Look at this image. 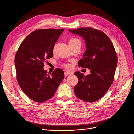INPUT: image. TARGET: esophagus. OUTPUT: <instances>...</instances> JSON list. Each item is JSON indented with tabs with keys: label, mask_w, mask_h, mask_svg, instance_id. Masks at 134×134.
Listing matches in <instances>:
<instances>
[{
	"label": "esophagus",
	"mask_w": 134,
	"mask_h": 134,
	"mask_svg": "<svg viewBox=\"0 0 134 134\" xmlns=\"http://www.w3.org/2000/svg\"><path fill=\"white\" fill-rule=\"evenodd\" d=\"M71 74H72V73H71V72H68V71L65 72V76H67V75H71Z\"/></svg>",
	"instance_id": "esophagus-1"
}]
</instances>
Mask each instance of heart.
<instances>
[{
  "label": "heart",
  "mask_w": 134,
  "mask_h": 134,
  "mask_svg": "<svg viewBox=\"0 0 134 134\" xmlns=\"http://www.w3.org/2000/svg\"><path fill=\"white\" fill-rule=\"evenodd\" d=\"M68 43L71 47H72V46H75V45H78V44H80V45L81 44L80 40L78 38H76V37L70 38L68 40ZM56 48V44H55L54 47V48H53L54 52L55 51ZM64 66L66 68H68V67H69L70 66L69 65H65Z\"/></svg>",
  "instance_id": "b5f03b06"
}]
</instances>
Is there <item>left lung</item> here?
<instances>
[{"instance_id": "left-lung-1", "label": "left lung", "mask_w": 134, "mask_h": 134, "mask_svg": "<svg viewBox=\"0 0 134 134\" xmlns=\"http://www.w3.org/2000/svg\"><path fill=\"white\" fill-rule=\"evenodd\" d=\"M70 32L85 40L86 49L79 62V67L90 69L85 76L75 72L79 81L74 93L80 99L94 102L104 96L111 86L117 64V56L111 41L103 32L91 27H81Z\"/></svg>"}]
</instances>
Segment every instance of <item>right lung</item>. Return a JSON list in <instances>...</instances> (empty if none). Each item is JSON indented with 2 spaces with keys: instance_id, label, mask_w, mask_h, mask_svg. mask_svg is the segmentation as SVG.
<instances>
[{
  "instance_id": "right-lung-1",
  "label": "right lung",
  "mask_w": 134,
  "mask_h": 134,
  "mask_svg": "<svg viewBox=\"0 0 134 134\" xmlns=\"http://www.w3.org/2000/svg\"><path fill=\"white\" fill-rule=\"evenodd\" d=\"M63 30H35L23 40L16 53L15 63L18 83L34 102L42 103L52 98L64 78V72L60 68L49 74L43 68L46 60L53 57L54 45Z\"/></svg>"
}]
</instances>
